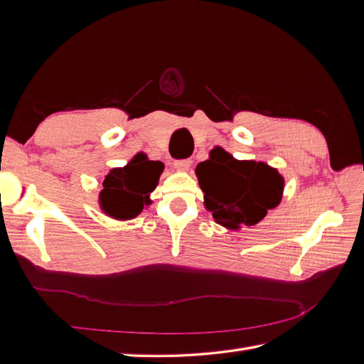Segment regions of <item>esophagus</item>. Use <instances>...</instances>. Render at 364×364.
I'll return each mask as SVG.
<instances>
[{"instance_id":"34e87169","label":"esophagus","mask_w":364,"mask_h":364,"mask_svg":"<svg viewBox=\"0 0 364 364\" xmlns=\"http://www.w3.org/2000/svg\"><path fill=\"white\" fill-rule=\"evenodd\" d=\"M174 167L178 171H188L191 167V161L186 159V161H179V162H174Z\"/></svg>"}]
</instances>
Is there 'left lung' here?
<instances>
[{
	"mask_svg": "<svg viewBox=\"0 0 364 364\" xmlns=\"http://www.w3.org/2000/svg\"><path fill=\"white\" fill-rule=\"evenodd\" d=\"M196 176L206 211L230 230L255 226L282 200L285 179L278 168L262 161L235 159L220 146L197 165Z\"/></svg>",
	"mask_w": 364,
	"mask_h": 364,
	"instance_id": "8db88e82",
	"label": "left lung"
}]
</instances>
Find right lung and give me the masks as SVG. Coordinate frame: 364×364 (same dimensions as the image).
I'll list each match as a JSON object with an SVG mask.
<instances>
[{
  "instance_id": "add662e5",
  "label": "right lung",
  "mask_w": 364,
  "mask_h": 364,
  "mask_svg": "<svg viewBox=\"0 0 364 364\" xmlns=\"http://www.w3.org/2000/svg\"><path fill=\"white\" fill-rule=\"evenodd\" d=\"M162 171L164 164L150 161L144 151L136 153L124 167L112 168L98 194L102 213L119 222L138 217L153 203L150 194L158 186Z\"/></svg>"
}]
</instances>
